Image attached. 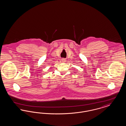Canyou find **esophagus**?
<instances>
[{"label": "esophagus", "instance_id": "1", "mask_svg": "<svg viewBox=\"0 0 126 126\" xmlns=\"http://www.w3.org/2000/svg\"><path fill=\"white\" fill-rule=\"evenodd\" d=\"M61 61H62V62H66V60L65 59H64V58H62V59H61Z\"/></svg>", "mask_w": 126, "mask_h": 126}]
</instances>
